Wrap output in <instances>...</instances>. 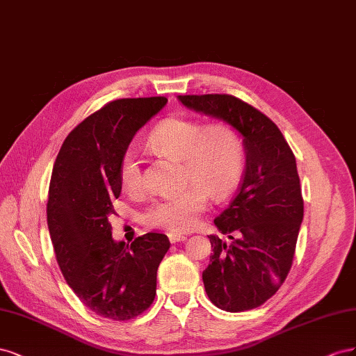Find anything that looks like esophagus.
<instances>
[{"instance_id":"34e87169","label":"esophagus","mask_w":356,"mask_h":356,"mask_svg":"<svg viewBox=\"0 0 356 356\" xmlns=\"http://www.w3.org/2000/svg\"><path fill=\"white\" fill-rule=\"evenodd\" d=\"M168 238L171 243H180V241H185L186 237L181 236V234H175V232H170L168 234Z\"/></svg>"}]
</instances>
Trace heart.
<instances>
[{"mask_svg": "<svg viewBox=\"0 0 356 356\" xmlns=\"http://www.w3.org/2000/svg\"><path fill=\"white\" fill-rule=\"evenodd\" d=\"M149 145L161 155L180 159L181 181L192 184L150 202L141 220L152 228L184 232L195 227L207 207L205 192L213 198L228 195L245 168L243 138L225 122L206 125L197 119L168 118L152 131ZM119 179L131 194L145 188L143 168L134 149L122 156Z\"/></svg>", "mask_w": 356, "mask_h": 356, "instance_id": "obj_1", "label": "heart"}]
</instances>
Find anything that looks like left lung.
<instances>
[{
	"mask_svg": "<svg viewBox=\"0 0 356 356\" xmlns=\"http://www.w3.org/2000/svg\"><path fill=\"white\" fill-rule=\"evenodd\" d=\"M181 104L225 120L243 136L246 167L236 197L215 219L231 240L210 236L213 253L202 282L225 312L259 307L285 282L304 216L297 162L274 122L228 94L179 95Z\"/></svg>",
	"mask_w": 356,
	"mask_h": 356,
	"instance_id": "obj_1",
	"label": "left lung"
}]
</instances>
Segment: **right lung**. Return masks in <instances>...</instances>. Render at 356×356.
<instances>
[{
    "label": "right lung",
    "mask_w": 356,
    "mask_h": 356,
    "mask_svg": "<svg viewBox=\"0 0 356 356\" xmlns=\"http://www.w3.org/2000/svg\"><path fill=\"white\" fill-rule=\"evenodd\" d=\"M165 104V97L110 101L71 131L55 161L47 227L58 266L80 301L103 318L134 319L155 300L168 237L147 232L125 245L111 238L108 218L122 189V156Z\"/></svg>",
    "instance_id": "1"
}]
</instances>
